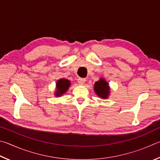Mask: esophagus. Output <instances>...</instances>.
<instances>
[{"mask_svg":"<svg viewBox=\"0 0 160 160\" xmlns=\"http://www.w3.org/2000/svg\"><path fill=\"white\" fill-rule=\"evenodd\" d=\"M77 82L79 85H83L86 82V78H78L77 79Z\"/></svg>","mask_w":160,"mask_h":160,"instance_id":"1","label":"esophagus"}]
</instances>
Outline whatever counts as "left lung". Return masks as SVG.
Returning a JSON list of instances; mask_svg holds the SVG:
<instances>
[{
	"label": "left lung",
	"instance_id": "1",
	"mask_svg": "<svg viewBox=\"0 0 160 160\" xmlns=\"http://www.w3.org/2000/svg\"><path fill=\"white\" fill-rule=\"evenodd\" d=\"M110 90L109 83L103 78H100L99 81L95 83L94 91L97 96L102 99L108 98L110 94Z\"/></svg>",
	"mask_w": 160,
	"mask_h": 160
}]
</instances>
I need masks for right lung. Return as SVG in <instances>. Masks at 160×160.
Returning <instances> with one entry per match:
<instances>
[{
  "label": "right lung",
  "instance_id": "1",
  "mask_svg": "<svg viewBox=\"0 0 160 160\" xmlns=\"http://www.w3.org/2000/svg\"><path fill=\"white\" fill-rule=\"evenodd\" d=\"M70 84H71V83H70L69 80L66 79V78H60V79H59L57 83H56V91L55 93V96L60 97L62 96L68 90Z\"/></svg>",
  "mask_w": 160,
  "mask_h": 160
}]
</instances>
